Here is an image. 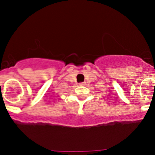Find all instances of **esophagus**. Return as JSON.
<instances>
[{
  "mask_svg": "<svg viewBox=\"0 0 155 155\" xmlns=\"http://www.w3.org/2000/svg\"><path fill=\"white\" fill-rule=\"evenodd\" d=\"M79 85H85V82H80V83H79Z\"/></svg>",
  "mask_w": 155,
  "mask_h": 155,
  "instance_id": "1",
  "label": "esophagus"
}]
</instances>
